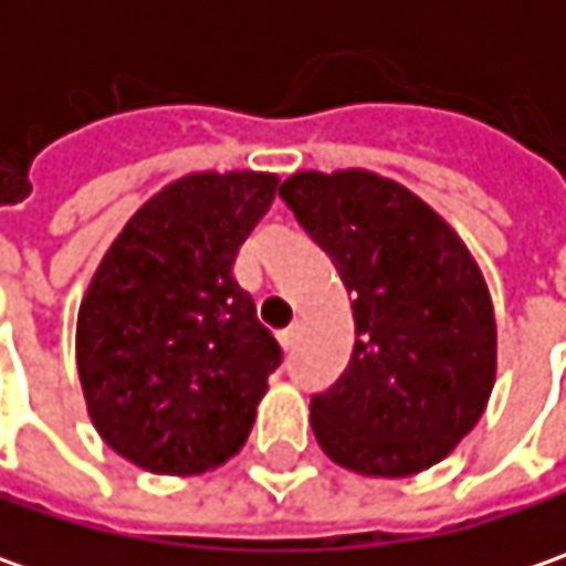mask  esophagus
Wrapping results in <instances>:
<instances>
[{
	"mask_svg": "<svg viewBox=\"0 0 566 566\" xmlns=\"http://www.w3.org/2000/svg\"><path fill=\"white\" fill-rule=\"evenodd\" d=\"M295 337H298V324H290V327H283V331H280V343H283V349H293Z\"/></svg>",
	"mask_w": 566,
	"mask_h": 566,
	"instance_id": "esophagus-1",
	"label": "esophagus"
}]
</instances>
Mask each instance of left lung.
<instances>
[{
  "label": "left lung",
  "instance_id": "obj_1",
  "mask_svg": "<svg viewBox=\"0 0 566 566\" xmlns=\"http://www.w3.org/2000/svg\"><path fill=\"white\" fill-rule=\"evenodd\" d=\"M280 198L353 293L349 365L312 397L317 444L361 475L434 467L482 419L494 387L482 271L422 198L375 172H295Z\"/></svg>",
  "mask_w": 566,
  "mask_h": 566
}]
</instances>
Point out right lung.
I'll list each match as a JSON object with an SVG mask.
<instances>
[{
    "instance_id": "add662e5",
    "label": "right lung",
    "mask_w": 566,
    "mask_h": 566,
    "mask_svg": "<svg viewBox=\"0 0 566 566\" xmlns=\"http://www.w3.org/2000/svg\"><path fill=\"white\" fill-rule=\"evenodd\" d=\"M271 172H195L125 223L77 312V375L99 438L135 467L195 475L249 441L283 349L232 264Z\"/></svg>"
}]
</instances>
